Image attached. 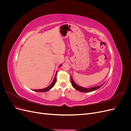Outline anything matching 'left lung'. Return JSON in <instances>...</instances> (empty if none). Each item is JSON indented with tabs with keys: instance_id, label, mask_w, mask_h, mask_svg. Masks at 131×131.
<instances>
[{
	"instance_id": "obj_1",
	"label": "left lung",
	"mask_w": 131,
	"mask_h": 131,
	"mask_svg": "<svg viewBox=\"0 0 131 131\" xmlns=\"http://www.w3.org/2000/svg\"><path fill=\"white\" fill-rule=\"evenodd\" d=\"M70 79H71V83H72V85L73 87V88L79 91H80V92H92V91H95L97 89H98L99 88H100L103 85V84H102L100 86H96V87H93V88H82V87H81L80 86L78 85L76 83H75V82L74 81L72 77V76H70Z\"/></svg>"
}]
</instances>
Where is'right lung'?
<instances>
[{"label": "right lung", "mask_w": 131, "mask_h": 131, "mask_svg": "<svg viewBox=\"0 0 131 131\" xmlns=\"http://www.w3.org/2000/svg\"><path fill=\"white\" fill-rule=\"evenodd\" d=\"M62 66V64H61L60 66H59V67H60L61 66ZM57 72H56V74H55V76H54V79L53 81L52 82V83L49 86H47V88H45V89H39V90H33V91H36V92H47V91H48L49 90H50L51 89H52L53 87L54 86L55 83H56V76H57Z\"/></svg>", "instance_id": "right-lung-1"}]
</instances>
